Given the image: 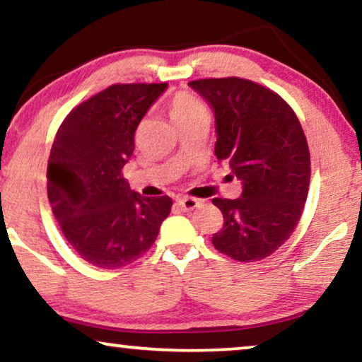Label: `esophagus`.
I'll use <instances>...</instances> for the list:
<instances>
[{
	"instance_id": "1",
	"label": "esophagus",
	"mask_w": 362,
	"mask_h": 362,
	"mask_svg": "<svg viewBox=\"0 0 362 362\" xmlns=\"http://www.w3.org/2000/svg\"><path fill=\"white\" fill-rule=\"evenodd\" d=\"M179 205L183 211H193L197 206H200V200L193 197H183L179 200Z\"/></svg>"
}]
</instances>
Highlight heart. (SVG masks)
Returning a JSON list of instances; mask_svg holds the SVG:
<instances>
[{
	"mask_svg": "<svg viewBox=\"0 0 362 362\" xmlns=\"http://www.w3.org/2000/svg\"><path fill=\"white\" fill-rule=\"evenodd\" d=\"M169 113L177 126L200 118H208L206 105L198 96L188 93V91H180L170 100Z\"/></svg>",
	"mask_w": 362,
	"mask_h": 362,
	"instance_id": "obj_1",
	"label": "heart"
}]
</instances>
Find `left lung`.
I'll use <instances>...</instances> for the list:
<instances>
[{"label": "left lung", "mask_w": 362, "mask_h": 362, "mask_svg": "<svg viewBox=\"0 0 362 362\" xmlns=\"http://www.w3.org/2000/svg\"><path fill=\"white\" fill-rule=\"evenodd\" d=\"M215 110L218 160L243 182L236 200L213 198L225 225L213 246L239 262L276 252L297 228L310 187V151L287 101L256 81L225 77L190 81Z\"/></svg>", "instance_id": "1"}]
</instances>
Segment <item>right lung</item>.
Returning a JSON list of instances; mask_svg holds the SVG:
<instances>
[{
  "instance_id": "right-lung-1",
  "label": "right lung",
  "mask_w": 362,
  "mask_h": 362,
  "mask_svg": "<svg viewBox=\"0 0 362 362\" xmlns=\"http://www.w3.org/2000/svg\"><path fill=\"white\" fill-rule=\"evenodd\" d=\"M167 83H115L70 111L47 165V197L65 239L100 269L137 261L169 216L170 197L132 192L123 167L134 134Z\"/></svg>"
}]
</instances>
